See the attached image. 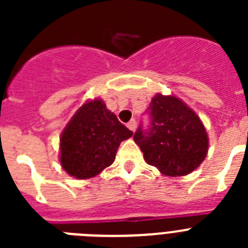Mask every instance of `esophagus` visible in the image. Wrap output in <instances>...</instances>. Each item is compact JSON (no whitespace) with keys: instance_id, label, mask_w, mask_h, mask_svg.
Instances as JSON below:
<instances>
[{"instance_id":"1","label":"esophagus","mask_w":248,"mask_h":248,"mask_svg":"<svg viewBox=\"0 0 248 248\" xmlns=\"http://www.w3.org/2000/svg\"><path fill=\"white\" fill-rule=\"evenodd\" d=\"M126 126H128V128L130 129L131 131H135V128H137V123H135L134 119H131L130 122H129L128 124H126Z\"/></svg>"}]
</instances>
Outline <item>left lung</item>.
I'll use <instances>...</instances> for the list:
<instances>
[{"label":"left lung","mask_w":248,"mask_h":248,"mask_svg":"<svg viewBox=\"0 0 248 248\" xmlns=\"http://www.w3.org/2000/svg\"><path fill=\"white\" fill-rule=\"evenodd\" d=\"M151 125L134 134L146 163L166 176H185L200 166L209 137L199 115L175 95L156 93L149 107Z\"/></svg>","instance_id":"obj_1"}]
</instances>
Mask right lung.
<instances>
[{
    "instance_id": "1",
    "label": "right lung",
    "mask_w": 248,
    "mask_h": 248,
    "mask_svg": "<svg viewBox=\"0 0 248 248\" xmlns=\"http://www.w3.org/2000/svg\"><path fill=\"white\" fill-rule=\"evenodd\" d=\"M133 135L100 98L76 111L59 138V161L68 175L85 180L97 176L115 160L123 140Z\"/></svg>"
}]
</instances>
